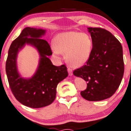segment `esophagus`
Instances as JSON below:
<instances>
[{
  "label": "esophagus",
  "mask_w": 131,
  "mask_h": 131,
  "mask_svg": "<svg viewBox=\"0 0 131 131\" xmlns=\"http://www.w3.org/2000/svg\"><path fill=\"white\" fill-rule=\"evenodd\" d=\"M67 70H68V73H69V75L70 76H72L73 75V73H72V69H70V68H68L67 69Z\"/></svg>",
  "instance_id": "34e87169"
}]
</instances>
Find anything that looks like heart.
<instances>
[{"instance_id":"obj_1","label":"heart","mask_w":131,"mask_h":131,"mask_svg":"<svg viewBox=\"0 0 131 131\" xmlns=\"http://www.w3.org/2000/svg\"><path fill=\"white\" fill-rule=\"evenodd\" d=\"M53 42L54 53H65L66 61L71 67L84 66L92 55L93 42L88 33L73 31L62 32L54 37Z\"/></svg>"}]
</instances>
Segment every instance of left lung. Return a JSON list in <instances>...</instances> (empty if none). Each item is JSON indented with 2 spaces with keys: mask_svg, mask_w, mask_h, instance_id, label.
Returning a JSON list of instances; mask_svg holds the SVG:
<instances>
[{
  "mask_svg": "<svg viewBox=\"0 0 131 131\" xmlns=\"http://www.w3.org/2000/svg\"><path fill=\"white\" fill-rule=\"evenodd\" d=\"M93 45L86 65L73 71L76 77L87 82V88L80 92L91 101L111 97L121 83L124 66L120 42L108 31L100 28H87Z\"/></svg>",
  "mask_w": 131,
  "mask_h": 131,
  "instance_id": "left-lung-1",
  "label": "left lung"
}]
</instances>
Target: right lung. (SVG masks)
<instances>
[{
  "instance_id": "1",
  "label": "right lung",
  "mask_w": 131,
  "mask_h": 131,
  "mask_svg": "<svg viewBox=\"0 0 131 131\" xmlns=\"http://www.w3.org/2000/svg\"><path fill=\"white\" fill-rule=\"evenodd\" d=\"M46 30L26 27L12 42L8 52L5 70L10 89L22 105L32 108L46 106L56 96L57 85L68 76L65 65L55 66L49 59L52 55L49 45L42 39ZM29 45L37 50L40 56L36 72L31 78H23L19 72L17 57L19 52Z\"/></svg>"
}]
</instances>
